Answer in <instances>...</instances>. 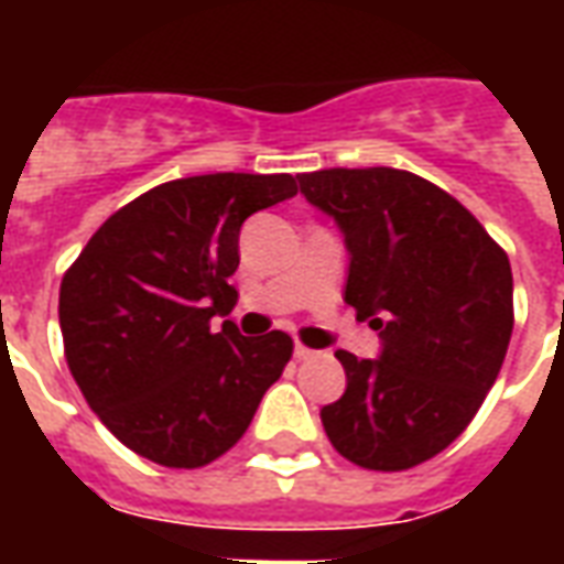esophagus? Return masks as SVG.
Wrapping results in <instances>:
<instances>
[{
  "label": "esophagus",
  "mask_w": 564,
  "mask_h": 564,
  "mask_svg": "<svg viewBox=\"0 0 564 564\" xmlns=\"http://www.w3.org/2000/svg\"><path fill=\"white\" fill-rule=\"evenodd\" d=\"M295 359H314L317 356V350H311V347H305V344H295Z\"/></svg>",
  "instance_id": "1"
}]
</instances>
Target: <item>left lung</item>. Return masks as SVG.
Listing matches in <instances>:
<instances>
[{
  "label": "left lung",
  "instance_id": "left-lung-1",
  "mask_svg": "<svg viewBox=\"0 0 564 564\" xmlns=\"http://www.w3.org/2000/svg\"><path fill=\"white\" fill-rule=\"evenodd\" d=\"M299 189L341 229L344 302L380 335L378 359L335 354L347 390L319 411L323 429L362 468H414L465 432L501 371L513 332L508 253L420 174L323 169Z\"/></svg>",
  "mask_w": 564,
  "mask_h": 564
}]
</instances>
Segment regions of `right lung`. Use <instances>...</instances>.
I'll use <instances>...</instances> for the list:
<instances>
[{
  "label": "right lung",
  "mask_w": 564,
  "mask_h": 564,
  "mask_svg": "<svg viewBox=\"0 0 564 564\" xmlns=\"http://www.w3.org/2000/svg\"><path fill=\"white\" fill-rule=\"evenodd\" d=\"M299 193L293 174L217 172L132 198L59 286L66 362L117 441L165 468H202L238 444L293 356L286 332L245 338L226 319L238 235Z\"/></svg>",
  "instance_id": "right-lung-1"
}]
</instances>
